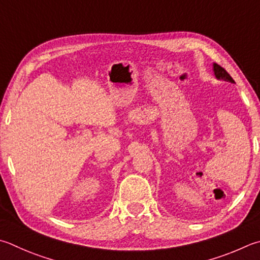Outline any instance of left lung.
Here are the masks:
<instances>
[{"instance_id": "left-lung-1", "label": "left lung", "mask_w": 260, "mask_h": 260, "mask_svg": "<svg viewBox=\"0 0 260 260\" xmlns=\"http://www.w3.org/2000/svg\"><path fill=\"white\" fill-rule=\"evenodd\" d=\"M214 73L218 79H223V81H226V82L234 83V79L231 77V75L226 72L223 67H220L219 64L214 63Z\"/></svg>"}]
</instances>
